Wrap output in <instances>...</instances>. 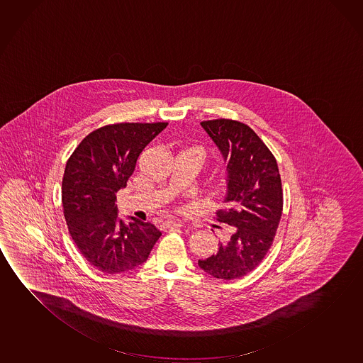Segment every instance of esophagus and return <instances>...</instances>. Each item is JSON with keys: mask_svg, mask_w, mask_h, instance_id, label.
Instances as JSON below:
<instances>
[{"mask_svg": "<svg viewBox=\"0 0 363 363\" xmlns=\"http://www.w3.org/2000/svg\"><path fill=\"white\" fill-rule=\"evenodd\" d=\"M162 226H163L164 229H172V228H181L182 225H181L179 223H177V221H173V220H167V221H164V223H162Z\"/></svg>", "mask_w": 363, "mask_h": 363, "instance_id": "obj_1", "label": "esophagus"}]
</instances>
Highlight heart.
<instances>
[{
  "instance_id": "obj_1",
  "label": "heart",
  "mask_w": 363,
  "mask_h": 363,
  "mask_svg": "<svg viewBox=\"0 0 363 363\" xmlns=\"http://www.w3.org/2000/svg\"><path fill=\"white\" fill-rule=\"evenodd\" d=\"M190 150H194V151H197L200 155H201L202 158H203V151H202L201 148H190Z\"/></svg>"
}]
</instances>
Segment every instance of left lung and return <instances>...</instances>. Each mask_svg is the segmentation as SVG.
I'll use <instances>...</instances> for the list:
<instances>
[{
  "label": "left lung",
  "instance_id": "obj_1",
  "mask_svg": "<svg viewBox=\"0 0 363 363\" xmlns=\"http://www.w3.org/2000/svg\"><path fill=\"white\" fill-rule=\"evenodd\" d=\"M201 125L228 164L226 208L216 215L233 228L229 239L218 242L211 257L199 260V267L218 279H238L262 262L279 226L283 190L278 163L244 123L213 119Z\"/></svg>",
  "mask_w": 363,
  "mask_h": 363
}]
</instances>
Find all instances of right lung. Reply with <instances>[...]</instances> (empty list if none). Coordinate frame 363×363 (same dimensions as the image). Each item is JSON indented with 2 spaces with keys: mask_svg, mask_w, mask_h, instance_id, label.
<instances>
[{
  "mask_svg": "<svg viewBox=\"0 0 363 363\" xmlns=\"http://www.w3.org/2000/svg\"><path fill=\"white\" fill-rule=\"evenodd\" d=\"M168 123H119L96 129L67 160L62 201L67 229L90 265L103 273L133 270L148 259L162 233L151 223L118 216L117 194L135 163Z\"/></svg>",
  "mask_w": 363,
  "mask_h": 363,
  "instance_id": "right-lung-1",
  "label": "right lung"
}]
</instances>
